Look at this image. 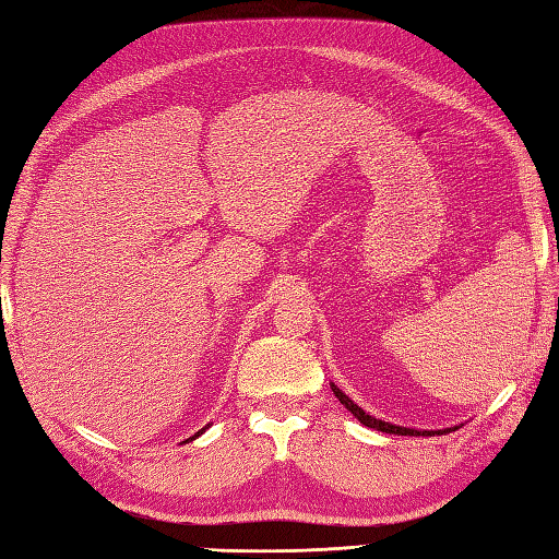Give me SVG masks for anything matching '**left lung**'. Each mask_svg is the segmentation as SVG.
<instances>
[{"instance_id":"obj_1","label":"left lung","mask_w":559,"mask_h":559,"mask_svg":"<svg viewBox=\"0 0 559 559\" xmlns=\"http://www.w3.org/2000/svg\"><path fill=\"white\" fill-rule=\"evenodd\" d=\"M331 389H334V394H336V399L343 403V406H346L355 418H358L362 425H367V427H372V430H379V432H389V435H403V437H425V435H439V432H430V430H425V432H420V430H413V427H399V425H391V423H384V420H377V418H372V415H367L362 408H358L355 406V403L343 394L341 389H336L334 384H331Z\"/></svg>"}]
</instances>
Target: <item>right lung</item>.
Listing matches in <instances>:
<instances>
[{"label":"right lung","instance_id":"add662e5","mask_svg":"<svg viewBox=\"0 0 559 559\" xmlns=\"http://www.w3.org/2000/svg\"><path fill=\"white\" fill-rule=\"evenodd\" d=\"M204 430H206V427H204ZM204 430H201V432H204ZM201 432H197V435H194V437H199V435H201ZM194 437H189V439H194Z\"/></svg>","mask_w":559,"mask_h":559}]
</instances>
